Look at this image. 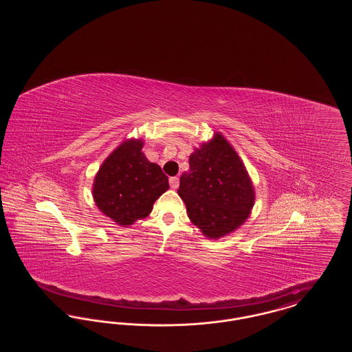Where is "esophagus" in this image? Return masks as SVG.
<instances>
[{"instance_id":"obj_1","label":"esophagus","mask_w":352,"mask_h":352,"mask_svg":"<svg viewBox=\"0 0 352 352\" xmlns=\"http://www.w3.org/2000/svg\"><path fill=\"white\" fill-rule=\"evenodd\" d=\"M168 182H170V187H171V188L177 190L178 186H179V178H178V177H171V178L168 179Z\"/></svg>"}]
</instances>
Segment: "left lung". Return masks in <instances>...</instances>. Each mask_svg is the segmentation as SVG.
I'll list each match as a JSON object with an SVG mask.
<instances>
[{"instance_id":"8db88e82","label":"left lung","mask_w":352,"mask_h":352,"mask_svg":"<svg viewBox=\"0 0 352 352\" xmlns=\"http://www.w3.org/2000/svg\"><path fill=\"white\" fill-rule=\"evenodd\" d=\"M178 194L190 220L211 239L240 227L254 201L245 166L221 134L190 155V171L181 175Z\"/></svg>"}]
</instances>
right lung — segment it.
<instances>
[{
  "mask_svg": "<svg viewBox=\"0 0 352 352\" xmlns=\"http://www.w3.org/2000/svg\"><path fill=\"white\" fill-rule=\"evenodd\" d=\"M142 142L120 145L101 165L94 184V199L101 212L120 226L151 214L153 203L168 188V178L141 151Z\"/></svg>",
  "mask_w": 352,
  "mask_h": 352,
  "instance_id": "obj_1",
  "label": "right lung"
}]
</instances>
